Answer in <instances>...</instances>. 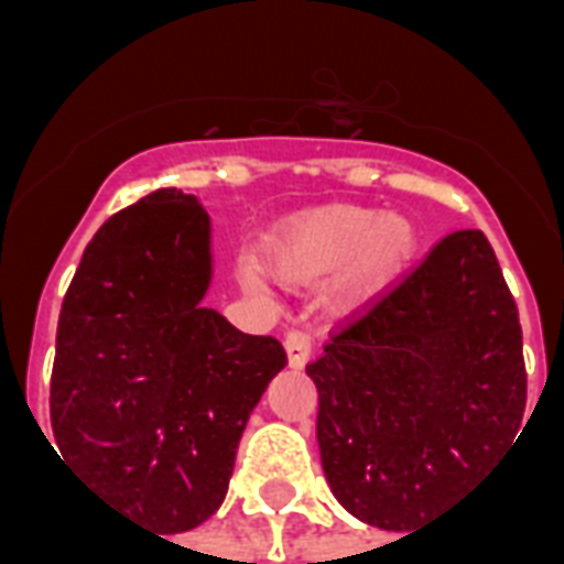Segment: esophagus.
<instances>
[{
  "instance_id": "1",
  "label": "esophagus",
  "mask_w": 564,
  "mask_h": 564,
  "mask_svg": "<svg viewBox=\"0 0 564 564\" xmlns=\"http://www.w3.org/2000/svg\"><path fill=\"white\" fill-rule=\"evenodd\" d=\"M286 359H290V366L302 368L311 359V350H314V341H311V335L305 329H290L286 332Z\"/></svg>"
}]
</instances>
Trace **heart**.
Returning a JSON list of instances; mask_svg holds the SVG:
<instances>
[{
    "label": "heart",
    "instance_id": "b5f03b06",
    "mask_svg": "<svg viewBox=\"0 0 564 564\" xmlns=\"http://www.w3.org/2000/svg\"><path fill=\"white\" fill-rule=\"evenodd\" d=\"M416 250L414 223L402 214H380L359 205L311 210L295 217L269 241L271 269L283 281L307 283L344 269L341 293L366 299L408 265ZM245 278L262 281L257 262H245Z\"/></svg>",
    "mask_w": 564,
    "mask_h": 564
}]
</instances>
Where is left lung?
<instances>
[{"label": "left lung", "instance_id": "1", "mask_svg": "<svg viewBox=\"0 0 564 564\" xmlns=\"http://www.w3.org/2000/svg\"><path fill=\"white\" fill-rule=\"evenodd\" d=\"M307 378L341 508L414 534L520 435V314L486 235L441 238L402 283L332 332Z\"/></svg>", "mask_w": 564, "mask_h": 564}]
</instances>
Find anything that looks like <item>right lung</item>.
I'll list each match as a JSON object with an SVG mask.
<instances>
[{
    "instance_id": "obj_1",
    "label": "right lung",
    "mask_w": 564,
    "mask_h": 564,
    "mask_svg": "<svg viewBox=\"0 0 564 564\" xmlns=\"http://www.w3.org/2000/svg\"><path fill=\"white\" fill-rule=\"evenodd\" d=\"M210 220L156 189L102 223L59 311L51 425L66 465L156 534L220 508L238 441L286 354L202 307Z\"/></svg>"
}]
</instances>
